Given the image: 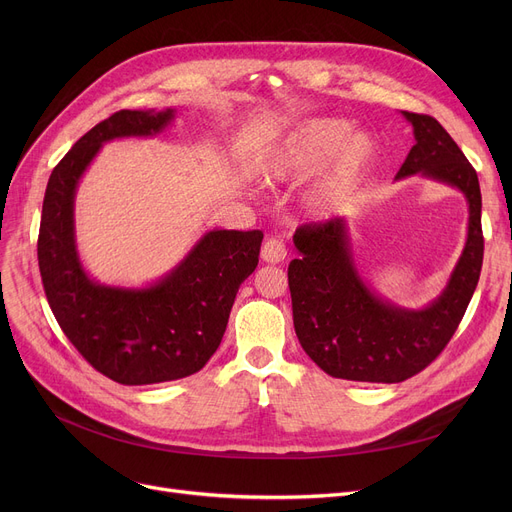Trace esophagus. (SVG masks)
I'll use <instances>...</instances> for the list:
<instances>
[{"label":"esophagus","instance_id":"esophagus-1","mask_svg":"<svg viewBox=\"0 0 512 512\" xmlns=\"http://www.w3.org/2000/svg\"><path fill=\"white\" fill-rule=\"evenodd\" d=\"M286 245L280 238H267L261 247V259L265 263H280L286 259Z\"/></svg>","mask_w":512,"mask_h":512}]
</instances>
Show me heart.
<instances>
[{
  "mask_svg": "<svg viewBox=\"0 0 512 512\" xmlns=\"http://www.w3.org/2000/svg\"><path fill=\"white\" fill-rule=\"evenodd\" d=\"M378 159V143L367 132H353L346 120H309L278 147L265 178L272 184L324 174L307 195V207L321 218L353 199Z\"/></svg>",
  "mask_w": 512,
  "mask_h": 512,
  "instance_id": "obj_1",
  "label": "heart"
}]
</instances>
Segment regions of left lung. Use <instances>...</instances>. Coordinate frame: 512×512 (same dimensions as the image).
Here are the masks:
<instances>
[{
	"mask_svg": "<svg viewBox=\"0 0 512 512\" xmlns=\"http://www.w3.org/2000/svg\"><path fill=\"white\" fill-rule=\"evenodd\" d=\"M402 116L413 124L415 145L396 178L421 174L459 188L469 203L467 242L440 297L423 309H402L363 282L344 218L297 228L294 247L301 255L288 265L294 332L311 361L332 378L375 384L413 378L444 351L479 282L483 234L477 172L436 118Z\"/></svg>",
	"mask_w": 512,
	"mask_h": 512,
	"instance_id": "8db88e82",
	"label": "left lung"
}]
</instances>
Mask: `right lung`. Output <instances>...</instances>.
<instances>
[{
    "instance_id": "right-lung-1",
    "label": "right lung",
    "mask_w": 512,
    "mask_h": 512,
    "mask_svg": "<svg viewBox=\"0 0 512 512\" xmlns=\"http://www.w3.org/2000/svg\"><path fill=\"white\" fill-rule=\"evenodd\" d=\"M174 110H120L93 126L53 168L37 242L47 303L66 338L124 386L172 382L205 367L224 338L236 292L259 263L261 230H211L178 267L147 288L93 282L74 242V193L103 143L153 137Z\"/></svg>"
}]
</instances>
